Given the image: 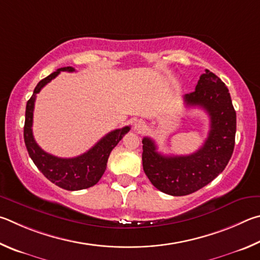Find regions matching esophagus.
Here are the masks:
<instances>
[{"mask_svg":"<svg viewBox=\"0 0 260 260\" xmlns=\"http://www.w3.org/2000/svg\"><path fill=\"white\" fill-rule=\"evenodd\" d=\"M144 127H145V124H144L143 121L138 120V121L135 122V124H134V130L135 131H138V133H140V131L144 130Z\"/></svg>","mask_w":260,"mask_h":260,"instance_id":"34e87169","label":"esophagus"}]
</instances>
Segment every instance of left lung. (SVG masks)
<instances>
[{"label": "left lung", "mask_w": 260, "mask_h": 260, "mask_svg": "<svg viewBox=\"0 0 260 260\" xmlns=\"http://www.w3.org/2000/svg\"><path fill=\"white\" fill-rule=\"evenodd\" d=\"M186 106L201 107L210 117V131L203 146L189 155L167 156L154 140L143 139V168L161 192L183 197L204 187L225 169L234 151L236 113L229 89L206 70L193 92L184 95Z\"/></svg>", "instance_id": "obj_1"}]
</instances>
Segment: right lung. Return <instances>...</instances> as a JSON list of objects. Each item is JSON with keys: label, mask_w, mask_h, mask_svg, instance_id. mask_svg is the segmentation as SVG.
I'll return each instance as SVG.
<instances>
[{"label": "right lung", "mask_w": 260, "mask_h": 260, "mask_svg": "<svg viewBox=\"0 0 260 260\" xmlns=\"http://www.w3.org/2000/svg\"><path fill=\"white\" fill-rule=\"evenodd\" d=\"M74 71L75 68L71 66L58 68L52 74L39 82L26 105L24 126L25 145L34 165L51 183L67 190H80L89 188L97 184L106 170L107 160L112 149L130 130V126H124L122 129L111 131L88 152L72 158H62L51 155V154L44 152L36 144L33 130H31L36 93H39L41 89L49 82H51L60 72Z\"/></svg>", "instance_id": "add662e5"}]
</instances>
